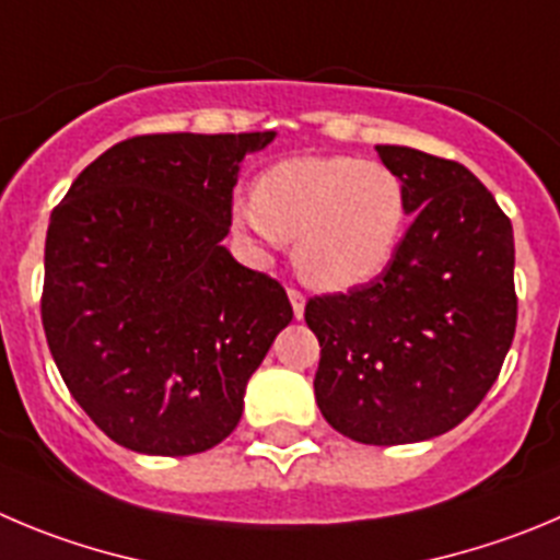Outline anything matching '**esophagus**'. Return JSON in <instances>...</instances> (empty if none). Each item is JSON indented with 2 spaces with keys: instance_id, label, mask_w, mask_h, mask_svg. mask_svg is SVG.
<instances>
[{
  "instance_id": "obj_1",
  "label": "esophagus",
  "mask_w": 560,
  "mask_h": 560,
  "mask_svg": "<svg viewBox=\"0 0 560 560\" xmlns=\"http://www.w3.org/2000/svg\"><path fill=\"white\" fill-rule=\"evenodd\" d=\"M287 295H290V304H292V315H295V320H304V310H306V298L304 292L298 290H287Z\"/></svg>"
}]
</instances>
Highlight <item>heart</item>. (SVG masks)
<instances>
[{"label":"heart","mask_w":560,"mask_h":560,"mask_svg":"<svg viewBox=\"0 0 560 560\" xmlns=\"http://www.w3.org/2000/svg\"><path fill=\"white\" fill-rule=\"evenodd\" d=\"M409 221L406 185L384 162L292 156L256 179L254 198H234L232 226L256 259L295 240V268L310 284L342 292L378 279Z\"/></svg>","instance_id":"1"}]
</instances>
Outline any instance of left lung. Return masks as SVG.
Returning <instances> with one entry per match:
<instances>
[{
  "mask_svg": "<svg viewBox=\"0 0 560 560\" xmlns=\"http://www.w3.org/2000/svg\"><path fill=\"white\" fill-rule=\"evenodd\" d=\"M375 151L415 221L378 279L312 298L304 317L328 425L362 445H411L456 428L498 381L516 328L514 229L458 162Z\"/></svg>",
  "mask_w": 560,
  "mask_h": 560,
  "instance_id": "left-lung-1",
  "label": "left lung"
}]
</instances>
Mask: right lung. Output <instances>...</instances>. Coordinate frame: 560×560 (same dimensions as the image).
Masks as SVG:
<instances>
[{"label": "right lung", "mask_w": 560, "mask_h": 560, "mask_svg": "<svg viewBox=\"0 0 560 560\" xmlns=\"http://www.w3.org/2000/svg\"><path fill=\"white\" fill-rule=\"evenodd\" d=\"M276 132L140 135L51 212L40 317L68 392L145 456L215 447L292 306L223 245L245 154Z\"/></svg>", "instance_id": "right-lung-1"}]
</instances>
